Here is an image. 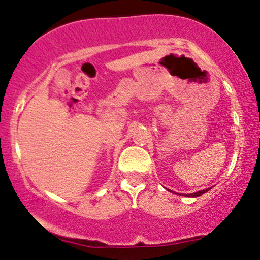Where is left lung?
<instances>
[{
  "label": "left lung",
  "mask_w": 260,
  "mask_h": 260,
  "mask_svg": "<svg viewBox=\"0 0 260 260\" xmlns=\"http://www.w3.org/2000/svg\"><path fill=\"white\" fill-rule=\"evenodd\" d=\"M209 189H211V188H207V189H204V190L197 191V193H193V194H188V197H193V198H195V197H199V195H202V194H205L206 191H208Z\"/></svg>",
  "instance_id": "left-lung-1"
}]
</instances>
